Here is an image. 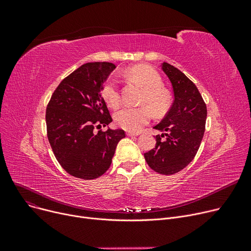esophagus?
<instances>
[{"instance_id":"esophagus-1","label":"esophagus","mask_w":251,"mask_h":251,"mask_svg":"<svg viewBox=\"0 0 251 251\" xmlns=\"http://www.w3.org/2000/svg\"><path fill=\"white\" fill-rule=\"evenodd\" d=\"M126 134H127V136L132 137V136H138L140 133H139V132H135V133H134V132H127Z\"/></svg>"}]
</instances>
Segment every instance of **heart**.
Returning a JSON list of instances; mask_svg holds the SVG:
<instances>
[{"instance_id": "b5f03b06", "label": "heart", "mask_w": 251, "mask_h": 251, "mask_svg": "<svg viewBox=\"0 0 251 251\" xmlns=\"http://www.w3.org/2000/svg\"><path fill=\"white\" fill-rule=\"evenodd\" d=\"M126 74L143 88L139 102L148 105L155 115L164 114L169 107L170 98L162 88L163 81L159 73L147 66L139 65L128 69ZM101 96L105 102L113 108L120 103V91L114 77H110L104 82L101 88ZM114 119L119 127L131 132H137L150 122L151 112L147 107H124L115 112Z\"/></svg>"}]
</instances>
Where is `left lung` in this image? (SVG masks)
Wrapping results in <instances>:
<instances>
[{
  "instance_id": "obj_1",
  "label": "left lung",
  "mask_w": 251,
  "mask_h": 251,
  "mask_svg": "<svg viewBox=\"0 0 251 251\" xmlns=\"http://www.w3.org/2000/svg\"><path fill=\"white\" fill-rule=\"evenodd\" d=\"M162 69L172 83L174 101L165 118L153 128L155 148L144 153L148 165L156 173L173 175L185 168L201 143L206 120V105L190 79L174 66L162 63Z\"/></svg>"
}]
</instances>
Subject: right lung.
Here are the masks:
<instances>
[{"instance_id": "right-lung-1", "label": "right lung", "mask_w": 251, "mask_h": 251, "mask_svg": "<svg viewBox=\"0 0 251 251\" xmlns=\"http://www.w3.org/2000/svg\"><path fill=\"white\" fill-rule=\"evenodd\" d=\"M116 68L113 63H86L61 81L46 112L48 139L57 161L68 174L96 179L111 166L122 129L98 131L112 122L101 97L103 82Z\"/></svg>"}]
</instances>
